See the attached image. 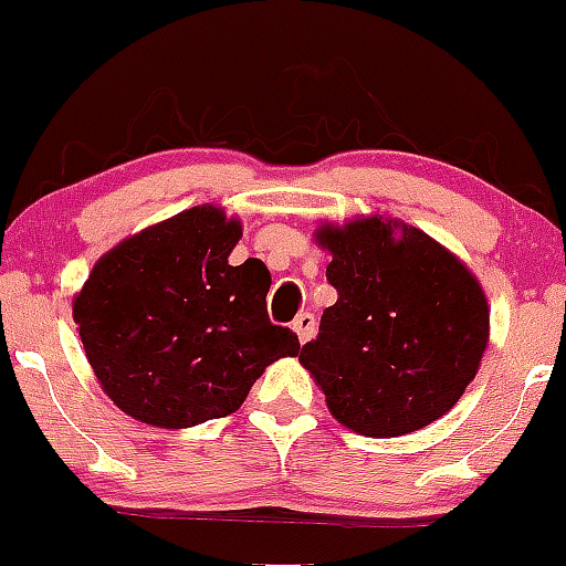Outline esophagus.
<instances>
[{
	"label": "esophagus",
	"instance_id": "obj_1",
	"mask_svg": "<svg viewBox=\"0 0 566 566\" xmlns=\"http://www.w3.org/2000/svg\"><path fill=\"white\" fill-rule=\"evenodd\" d=\"M294 332H296V336H300L302 345H304V342L313 339V334H315V317L310 315V313H302V315L294 321Z\"/></svg>",
	"mask_w": 566,
	"mask_h": 566
}]
</instances>
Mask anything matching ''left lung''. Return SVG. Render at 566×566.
<instances>
[{
  "label": "left lung",
  "instance_id": "obj_1",
  "mask_svg": "<svg viewBox=\"0 0 566 566\" xmlns=\"http://www.w3.org/2000/svg\"><path fill=\"white\" fill-rule=\"evenodd\" d=\"M339 300L300 364L336 422L371 438L415 433L460 401L489 342V304L465 262L385 216L321 224Z\"/></svg>",
  "mask_w": 566,
  "mask_h": 566
}]
</instances>
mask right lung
Instances as JSON below:
<instances>
[{
  "label": "right lung",
  "mask_w": 566,
  "mask_h": 566,
  "mask_svg": "<svg viewBox=\"0 0 566 566\" xmlns=\"http://www.w3.org/2000/svg\"><path fill=\"white\" fill-rule=\"evenodd\" d=\"M240 238L224 208L195 206L106 251L74 296L87 364L133 420L181 430L227 417L266 366L300 355L266 315L264 262L230 264Z\"/></svg>",
  "instance_id": "right-lung-1"
}]
</instances>
